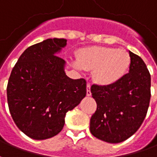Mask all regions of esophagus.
Segmentation results:
<instances>
[{
	"instance_id": "34e87169",
	"label": "esophagus",
	"mask_w": 157,
	"mask_h": 157,
	"mask_svg": "<svg viewBox=\"0 0 157 157\" xmlns=\"http://www.w3.org/2000/svg\"><path fill=\"white\" fill-rule=\"evenodd\" d=\"M90 87H91V85H90V83H87V85H86V95L87 96H91V90H90Z\"/></svg>"
}]
</instances>
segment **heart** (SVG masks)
Returning <instances> with one entry per match:
<instances>
[{"label":"heart","mask_w":157,"mask_h":157,"mask_svg":"<svg viewBox=\"0 0 157 157\" xmlns=\"http://www.w3.org/2000/svg\"><path fill=\"white\" fill-rule=\"evenodd\" d=\"M80 71H94V79L101 85L118 82L130 66V56L125 50L114 48H87L78 52L73 63Z\"/></svg>","instance_id":"heart-1"}]
</instances>
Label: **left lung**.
<instances>
[{
	"label": "left lung",
	"instance_id": "obj_1",
	"mask_svg": "<svg viewBox=\"0 0 157 157\" xmlns=\"http://www.w3.org/2000/svg\"><path fill=\"white\" fill-rule=\"evenodd\" d=\"M128 74L110 85L91 86L97 109L90 132L97 139L117 144L134 134L143 123L151 99V75L140 56L129 51Z\"/></svg>",
	"mask_w": 157,
	"mask_h": 157
}]
</instances>
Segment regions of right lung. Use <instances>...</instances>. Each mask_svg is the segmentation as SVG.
I'll return each instance as SVG.
<instances>
[{"instance_id":"1","label":"right lung","mask_w":157,"mask_h":157,"mask_svg":"<svg viewBox=\"0 0 157 157\" xmlns=\"http://www.w3.org/2000/svg\"><path fill=\"white\" fill-rule=\"evenodd\" d=\"M65 39H47L23 52L11 72L7 103L15 124L33 140H47L61 132L64 117L86 94L85 79L64 72L65 61L55 55Z\"/></svg>"}]
</instances>
